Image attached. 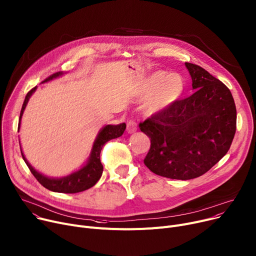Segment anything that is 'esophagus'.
<instances>
[{
  "mask_svg": "<svg viewBox=\"0 0 256 256\" xmlns=\"http://www.w3.org/2000/svg\"><path fill=\"white\" fill-rule=\"evenodd\" d=\"M137 128H138V124H137V122H136V120H134V119H130V120H128V122H126V132L128 134L134 132L136 130H137Z\"/></svg>",
  "mask_w": 256,
  "mask_h": 256,
  "instance_id": "obj_1",
  "label": "esophagus"
}]
</instances>
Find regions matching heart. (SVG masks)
Segmentation results:
<instances>
[{
	"instance_id": "1",
	"label": "heart",
	"mask_w": 256,
	"mask_h": 256,
	"mask_svg": "<svg viewBox=\"0 0 256 256\" xmlns=\"http://www.w3.org/2000/svg\"><path fill=\"white\" fill-rule=\"evenodd\" d=\"M183 92V80L177 74L158 71L151 74L142 85V92L147 94L143 110L148 115L158 114L179 98Z\"/></svg>"
}]
</instances>
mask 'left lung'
Instances as JSON below:
<instances>
[{
	"label": "left lung",
	"mask_w": 256,
	"mask_h": 256,
	"mask_svg": "<svg viewBox=\"0 0 256 256\" xmlns=\"http://www.w3.org/2000/svg\"><path fill=\"white\" fill-rule=\"evenodd\" d=\"M185 66L194 92L139 124L151 142L145 166L178 180L208 172L228 153L236 128L234 100L226 85L198 64Z\"/></svg>",
	"instance_id": "8db88e82"
}]
</instances>
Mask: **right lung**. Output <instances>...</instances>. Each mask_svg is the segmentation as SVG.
Here are the masks:
<instances>
[{"label":"right lung","mask_w":256,"mask_h":256,"mask_svg":"<svg viewBox=\"0 0 256 256\" xmlns=\"http://www.w3.org/2000/svg\"><path fill=\"white\" fill-rule=\"evenodd\" d=\"M62 74H64L62 72H56L51 76H49L48 78H46L43 82H47V81H50L54 78H58V77L62 76ZM36 88H37V86L32 88L26 96L24 105H22V108L20 111L18 130L20 126L22 116L26 107L28 102L30 96L35 92ZM126 128V124H120L117 126L109 124V126H106L102 128L100 132H98V134L96 136V139L92 149L90 156L86 164H85L83 168H81L80 170H78L77 172H74L71 175L62 177V178H49V177H46V176L42 175L41 173L37 172L36 170L28 164V162L24 158L22 150L20 148L22 156V158L26 162V166H28L30 171L32 172V174L35 176V178L39 181V183L41 185H43L45 187V188H47L51 192H62V194L81 192H84V190L90 188V187H92L100 180L102 173H103V164H102V162H100V150H102V148H103L104 144L112 139H116L118 137H120V136L124 134Z\"/></svg>","instance_id":"right-lung-1"}]
</instances>
